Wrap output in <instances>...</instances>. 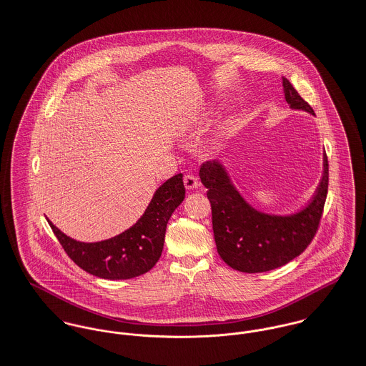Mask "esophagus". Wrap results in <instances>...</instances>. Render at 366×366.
Returning a JSON list of instances; mask_svg holds the SVG:
<instances>
[{"label": "esophagus", "mask_w": 366, "mask_h": 366, "mask_svg": "<svg viewBox=\"0 0 366 366\" xmlns=\"http://www.w3.org/2000/svg\"><path fill=\"white\" fill-rule=\"evenodd\" d=\"M184 185H185L187 189H195V188H198L199 184H198V179L194 174H188V175L184 177Z\"/></svg>", "instance_id": "34e87169"}]
</instances>
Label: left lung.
<instances>
[{
	"mask_svg": "<svg viewBox=\"0 0 366 366\" xmlns=\"http://www.w3.org/2000/svg\"><path fill=\"white\" fill-rule=\"evenodd\" d=\"M286 102L292 109L314 114L312 107L283 77ZM199 177L208 188L215 243L223 262L243 273H263L300 256L314 239L328 192V159L312 201L290 217H274L253 209L234 189L218 161L201 165Z\"/></svg>",
	"mask_w": 366,
	"mask_h": 366,
	"instance_id": "1",
	"label": "left lung"
}]
</instances>
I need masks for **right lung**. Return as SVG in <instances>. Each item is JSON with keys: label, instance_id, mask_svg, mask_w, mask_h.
I'll list each match as a JSON object with an SVG mask.
<instances>
[{"label": "right lung", "instance_id": "obj_1", "mask_svg": "<svg viewBox=\"0 0 366 366\" xmlns=\"http://www.w3.org/2000/svg\"><path fill=\"white\" fill-rule=\"evenodd\" d=\"M184 198L182 174H177L155 191L136 224L112 239L96 243L71 239L48 222L66 254L80 269L100 279L126 280L144 274L158 262L167 223Z\"/></svg>", "mask_w": 366, "mask_h": 366}]
</instances>
